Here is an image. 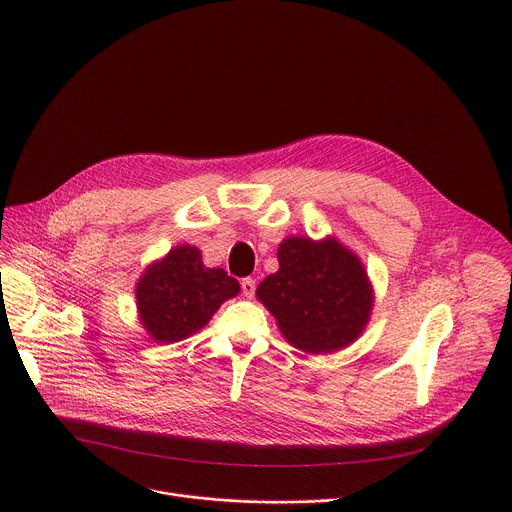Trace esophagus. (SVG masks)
I'll return each mask as SVG.
<instances>
[{
    "label": "esophagus",
    "mask_w": 512,
    "mask_h": 512,
    "mask_svg": "<svg viewBox=\"0 0 512 512\" xmlns=\"http://www.w3.org/2000/svg\"><path fill=\"white\" fill-rule=\"evenodd\" d=\"M241 289H243L245 298H253V294H255V279L245 277V279L241 281Z\"/></svg>",
    "instance_id": "obj_1"
}]
</instances>
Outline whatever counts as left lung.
I'll return each instance as SVG.
<instances>
[{"label": "left lung", "instance_id": "1", "mask_svg": "<svg viewBox=\"0 0 512 512\" xmlns=\"http://www.w3.org/2000/svg\"><path fill=\"white\" fill-rule=\"evenodd\" d=\"M277 261L279 269L259 283L255 294L291 346L332 354L364 332L375 289L356 253L336 237H287Z\"/></svg>", "mask_w": 512, "mask_h": 512}]
</instances>
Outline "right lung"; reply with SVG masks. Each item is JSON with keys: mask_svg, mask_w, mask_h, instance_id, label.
<instances>
[{"mask_svg": "<svg viewBox=\"0 0 512 512\" xmlns=\"http://www.w3.org/2000/svg\"><path fill=\"white\" fill-rule=\"evenodd\" d=\"M241 285L221 267H206L194 245H178L143 269L135 283L137 318L154 342L172 344L202 330Z\"/></svg>", "mask_w": 512, "mask_h": 512, "instance_id": "1", "label": "right lung"}]
</instances>
